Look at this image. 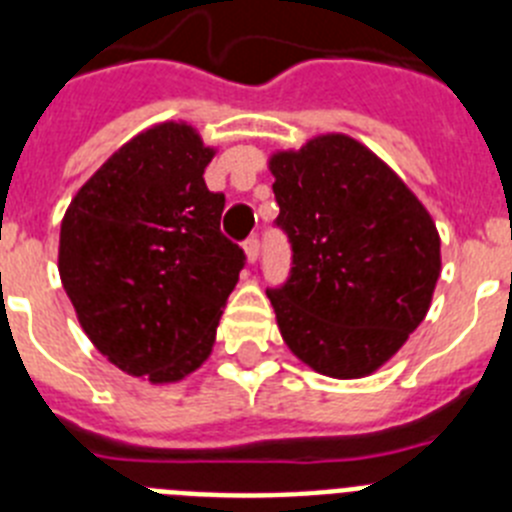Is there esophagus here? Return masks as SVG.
<instances>
[{
	"label": "esophagus",
	"mask_w": 512,
	"mask_h": 512,
	"mask_svg": "<svg viewBox=\"0 0 512 512\" xmlns=\"http://www.w3.org/2000/svg\"><path fill=\"white\" fill-rule=\"evenodd\" d=\"M259 248H261V243H259V238H256V235H251V238L243 243V251H246L248 264H253V261L259 259Z\"/></svg>",
	"instance_id": "esophagus-1"
}]
</instances>
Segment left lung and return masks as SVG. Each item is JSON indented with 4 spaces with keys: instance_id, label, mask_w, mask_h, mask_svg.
<instances>
[{
    "instance_id": "obj_1",
    "label": "left lung",
    "mask_w": 512,
    "mask_h": 512,
    "mask_svg": "<svg viewBox=\"0 0 512 512\" xmlns=\"http://www.w3.org/2000/svg\"><path fill=\"white\" fill-rule=\"evenodd\" d=\"M277 225L292 243L284 287L266 289L289 351L336 379L369 377L405 346L441 277L423 202L364 143L315 135L269 158Z\"/></svg>"
}]
</instances>
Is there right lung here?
<instances>
[{"label": "right lung", "instance_id": "1", "mask_svg": "<svg viewBox=\"0 0 512 512\" xmlns=\"http://www.w3.org/2000/svg\"><path fill=\"white\" fill-rule=\"evenodd\" d=\"M215 148L187 122H158L117 148L61 220L58 274L99 354L169 384L207 361L243 269L220 233L225 194L205 184Z\"/></svg>", "mask_w": 512, "mask_h": 512}]
</instances>
